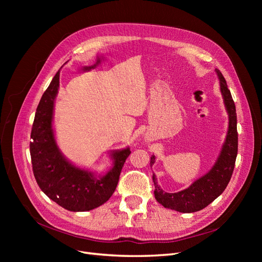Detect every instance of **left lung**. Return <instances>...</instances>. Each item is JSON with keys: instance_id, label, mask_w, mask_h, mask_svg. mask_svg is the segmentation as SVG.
I'll return each mask as SVG.
<instances>
[{"instance_id": "8db88e82", "label": "left lung", "mask_w": 262, "mask_h": 262, "mask_svg": "<svg viewBox=\"0 0 262 262\" xmlns=\"http://www.w3.org/2000/svg\"><path fill=\"white\" fill-rule=\"evenodd\" d=\"M220 80L221 93L228 114V131L226 140L219 155L216 163L204 176L195 180L189 188L179 192H165L157 185L155 173H153L155 199L163 207L182 213H192L200 211L213 202L224 191L232 178L235 161L238 150V134H237V116L232 94L229 92L224 76L220 70L215 69ZM155 163V156L150 157V167Z\"/></svg>"}]
</instances>
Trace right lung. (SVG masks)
<instances>
[{"instance_id": "right-lung-1", "label": "right lung", "mask_w": 262, "mask_h": 262, "mask_svg": "<svg viewBox=\"0 0 262 262\" xmlns=\"http://www.w3.org/2000/svg\"><path fill=\"white\" fill-rule=\"evenodd\" d=\"M60 70L43 93L31 128L30 156L38 186L52 201L73 212L90 211L104 204L115 192L129 147L112 153L113 168L104 176L78 168L62 155L52 129L54 99L60 84Z\"/></svg>"}]
</instances>
